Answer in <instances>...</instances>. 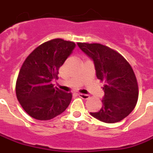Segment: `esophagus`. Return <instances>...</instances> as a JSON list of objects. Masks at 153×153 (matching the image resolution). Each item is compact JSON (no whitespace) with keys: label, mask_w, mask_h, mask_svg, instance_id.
I'll return each instance as SVG.
<instances>
[{"label":"esophagus","mask_w":153,"mask_h":153,"mask_svg":"<svg viewBox=\"0 0 153 153\" xmlns=\"http://www.w3.org/2000/svg\"><path fill=\"white\" fill-rule=\"evenodd\" d=\"M79 97L82 98V99H83V100H87V99L89 98V95H88V94H79Z\"/></svg>","instance_id":"esophagus-1"}]
</instances>
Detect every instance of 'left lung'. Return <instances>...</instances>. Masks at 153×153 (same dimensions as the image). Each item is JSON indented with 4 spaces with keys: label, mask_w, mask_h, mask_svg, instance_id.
Masks as SVG:
<instances>
[{
    "label": "left lung",
    "mask_w": 153,
    "mask_h": 153,
    "mask_svg": "<svg viewBox=\"0 0 153 153\" xmlns=\"http://www.w3.org/2000/svg\"><path fill=\"white\" fill-rule=\"evenodd\" d=\"M78 45L94 60L97 77L105 84L102 108L90 115L107 123L121 121L134 110L138 98L137 79L131 66L117 51L106 45L84 42H78Z\"/></svg>",
    "instance_id": "1"
}]
</instances>
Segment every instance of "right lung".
Instances as JSON below:
<instances>
[{"mask_svg":"<svg viewBox=\"0 0 153 153\" xmlns=\"http://www.w3.org/2000/svg\"><path fill=\"white\" fill-rule=\"evenodd\" d=\"M76 46L73 42L56 38L40 45L27 57L16 80V93L25 111L38 120H49L70 105L71 93L53 87L59 68Z\"/></svg>","mask_w":153,"mask_h":153,"instance_id":"add662e5","label":"right lung"}]
</instances>
